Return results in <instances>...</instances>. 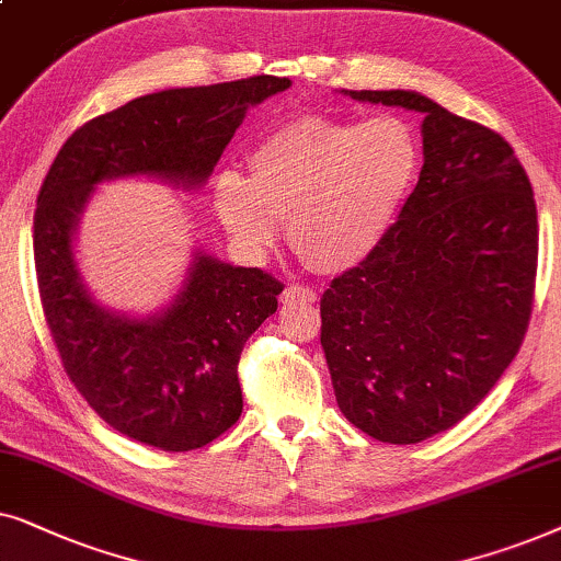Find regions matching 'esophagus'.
Wrapping results in <instances>:
<instances>
[{"label":"esophagus","mask_w":561,"mask_h":561,"mask_svg":"<svg viewBox=\"0 0 561 561\" xmlns=\"http://www.w3.org/2000/svg\"><path fill=\"white\" fill-rule=\"evenodd\" d=\"M318 300V293L316 289L305 287V285H287L285 293H282V302L285 305H293V302H316Z\"/></svg>","instance_id":"1"}]
</instances>
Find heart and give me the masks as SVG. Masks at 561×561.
Masks as SVG:
<instances>
[{
	"label": "heart",
	"mask_w": 561,
	"mask_h": 561,
	"mask_svg": "<svg viewBox=\"0 0 561 561\" xmlns=\"http://www.w3.org/2000/svg\"><path fill=\"white\" fill-rule=\"evenodd\" d=\"M251 176H215V210L245 249H268L287 220L305 264L339 274L367 261L390 233L421 169V146L392 115L335 119L308 115L261 138Z\"/></svg>",
	"instance_id": "obj_1"
}]
</instances>
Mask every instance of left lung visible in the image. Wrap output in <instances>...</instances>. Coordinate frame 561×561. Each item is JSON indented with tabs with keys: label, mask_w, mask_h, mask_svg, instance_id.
<instances>
[{
	"label": "left lung",
	"mask_w": 561,
	"mask_h": 561,
	"mask_svg": "<svg viewBox=\"0 0 561 561\" xmlns=\"http://www.w3.org/2000/svg\"><path fill=\"white\" fill-rule=\"evenodd\" d=\"M423 112V169L367 261L320 297L341 413L385 444H417L480 405L531 318L539 220L511 144L405 89L343 92Z\"/></svg>",
	"instance_id": "left-lung-1"
}]
</instances>
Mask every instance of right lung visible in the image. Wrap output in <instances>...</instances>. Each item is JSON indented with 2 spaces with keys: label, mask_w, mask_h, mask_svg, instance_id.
Listing matches in <instances>:
<instances>
[{
  "label": "right lung",
  "mask_w": 561,
  "mask_h": 561,
  "mask_svg": "<svg viewBox=\"0 0 561 561\" xmlns=\"http://www.w3.org/2000/svg\"><path fill=\"white\" fill-rule=\"evenodd\" d=\"M289 84L249 77L138 96L81 125L50 163L33 222L43 312L73 387L133 442L192 451L241 417V351L285 285L197 251L169 308L148 318L102 308L73 256L84 205L96 184L123 176L203 186L245 110Z\"/></svg>",
  "instance_id": "obj_1"
}]
</instances>
